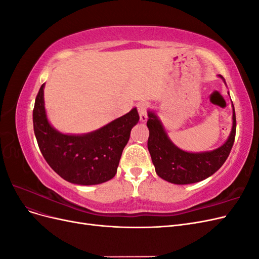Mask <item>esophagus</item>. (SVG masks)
I'll use <instances>...</instances> for the list:
<instances>
[{
    "instance_id": "obj_1",
    "label": "esophagus",
    "mask_w": 259,
    "mask_h": 259,
    "mask_svg": "<svg viewBox=\"0 0 259 259\" xmlns=\"http://www.w3.org/2000/svg\"><path fill=\"white\" fill-rule=\"evenodd\" d=\"M136 108H137V111L140 116V121L146 122L147 121V112L149 109L148 103H146V101H140V103H138L136 105Z\"/></svg>"
}]
</instances>
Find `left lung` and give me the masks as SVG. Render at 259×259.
Segmentation results:
<instances>
[{"mask_svg":"<svg viewBox=\"0 0 259 259\" xmlns=\"http://www.w3.org/2000/svg\"><path fill=\"white\" fill-rule=\"evenodd\" d=\"M223 77L222 75H219ZM148 150L155 171L171 184L187 185L201 182L223 166L231 151L236 137L237 121L233 109V125L228 140L216 150L190 153L180 150L168 139L161 122L152 112L148 113Z\"/></svg>","mask_w":259,"mask_h":259,"instance_id":"8db88e82","label":"left lung"}]
</instances>
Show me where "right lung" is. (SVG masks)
<instances>
[{
  "label": "right lung",
  "mask_w": 259,
  "mask_h": 259,
  "mask_svg": "<svg viewBox=\"0 0 259 259\" xmlns=\"http://www.w3.org/2000/svg\"><path fill=\"white\" fill-rule=\"evenodd\" d=\"M43 89L44 84L35 98L33 128L49 165L67 182L76 185H97L113 178L131 131L139 121L136 108L90 134L65 135L48 121Z\"/></svg>",
  "instance_id": "obj_1"
}]
</instances>
